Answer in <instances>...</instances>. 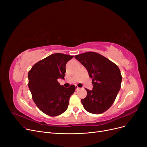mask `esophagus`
<instances>
[{
  "mask_svg": "<svg viewBox=\"0 0 147 147\" xmlns=\"http://www.w3.org/2000/svg\"><path fill=\"white\" fill-rule=\"evenodd\" d=\"M75 87H76V90H79V89H80V88H79V87L78 86V85H75Z\"/></svg>",
  "mask_w": 147,
  "mask_h": 147,
  "instance_id": "esophagus-1",
  "label": "esophagus"
}]
</instances>
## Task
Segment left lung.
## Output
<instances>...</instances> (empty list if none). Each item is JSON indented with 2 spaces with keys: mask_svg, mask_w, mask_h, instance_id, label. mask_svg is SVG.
Here are the masks:
<instances>
[{
  "mask_svg": "<svg viewBox=\"0 0 147 147\" xmlns=\"http://www.w3.org/2000/svg\"><path fill=\"white\" fill-rule=\"evenodd\" d=\"M74 58L85 67L92 79L93 89H86L87 96L81 102L88 112L99 114L109 109L118 94L122 80L120 70L110 59L94 52Z\"/></svg>",
  "mask_w": 147,
  "mask_h": 147,
  "instance_id": "8db88e82",
  "label": "left lung"
}]
</instances>
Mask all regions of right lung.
I'll return each mask as SVG.
<instances>
[{
	"mask_svg": "<svg viewBox=\"0 0 147 147\" xmlns=\"http://www.w3.org/2000/svg\"><path fill=\"white\" fill-rule=\"evenodd\" d=\"M73 56L53 53L36 63L28 74V88L33 101L41 111L49 116L65 112L76 87L65 88L58 82L64 79L65 65Z\"/></svg>",
	"mask_w": 147,
	"mask_h": 147,
	"instance_id": "right-lung-1",
	"label": "right lung"
}]
</instances>
